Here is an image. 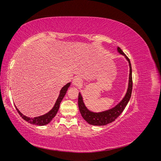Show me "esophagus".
I'll return each mask as SVG.
<instances>
[{
    "instance_id": "esophagus-1",
    "label": "esophagus",
    "mask_w": 161,
    "mask_h": 161,
    "mask_svg": "<svg viewBox=\"0 0 161 161\" xmlns=\"http://www.w3.org/2000/svg\"><path fill=\"white\" fill-rule=\"evenodd\" d=\"M82 79H80V78L78 77V76H76L72 80L73 85H75V86H80L82 84Z\"/></svg>"
}]
</instances>
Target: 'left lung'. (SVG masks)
Wrapping results in <instances>:
<instances>
[{"instance_id":"left-lung-1","label":"left lung","mask_w":161,"mask_h":161,"mask_svg":"<svg viewBox=\"0 0 161 161\" xmlns=\"http://www.w3.org/2000/svg\"><path fill=\"white\" fill-rule=\"evenodd\" d=\"M118 51L121 54H122L125 56L129 62L130 66V76H129V83H128V91L124 99L120 101L114 108L111 109L107 110L105 111L99 112V113H94L89 111L86 108V106L84 104L83 100L81 94L79 93V100H78V104H79V110L81 114L82 118H84L85 121H86L89 124L93 125H105L111 123L120 115L124 110L125 106L127 105L128 101L131 95V91H132V71H131V66L130 59L126 56L123 51L121 50L120 47H118Z\"/></svg>"}]
</instances>
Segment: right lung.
I'll return each instance as SVG.
<instances>
[{
	"label": "right lung",
	"instance_id": "1",
	"mask_svg": "<svg viewBox=\"0 0 161 161\" xmlns=\"http://www.w3.org/2000/svg\"><path fill=\"white\" fill-rule=\"evenodd\" d=\"M70 83L69 82V83H67L64 86L62 87L61 91H60L59 97H58V99L56 102L54 106H53V108L49 112H48V113H47L44 115H43L39 116V117H36V118H28V117L23 115L21 113V112L19 111V109L17 108V107L15 105H14V106H15L16 109L19 113V114L21 116V118L23 119H25V121H27L28 123L31 124L37 125H46L47 124H49L50 121L52 120V119L54 118L55 115H56L58 109H59L61 101L63 99V98H64V95L66 93L68 88H69V87L70 86Z\"/></svg>",
	"mask_w": 161,
	"mask_h": 161
}]
</instances>
